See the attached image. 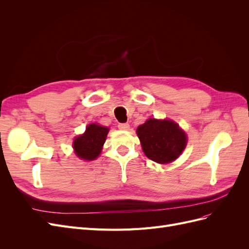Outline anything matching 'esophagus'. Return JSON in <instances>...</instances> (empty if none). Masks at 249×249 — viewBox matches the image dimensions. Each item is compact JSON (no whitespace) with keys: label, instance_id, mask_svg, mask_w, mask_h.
I'll return each mask as SVG.
<instances>
[{"label":"esophagus","instance_id":"1","mask_svg":"<svg viewBox=\"0 0 249 249\" xmlns=\"http://www.w3.org/2000/svg\"><path fill=\"white\" fill-rule=\"evenodd\" d=\"M118 129L123 130V131H126L130 129V124H118Z\"/></svg>","mask_w":249,"mask_h":249}]
</instances>
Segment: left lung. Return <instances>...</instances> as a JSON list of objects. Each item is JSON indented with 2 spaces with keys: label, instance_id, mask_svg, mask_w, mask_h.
I'll list each match as a JSON object with an SVG mask.
<instances>
[{
  "label": "left lung",
  "instance_id": "left-lung-1",
  "mask_svg": "<svg viewBox=\"0 0 249 249\" xmlns=\"http://www.w3.org/2000/svg\"><path fill=\"white\" fill-rule=\"evenodd\" d=\"M143 153L148 159L167 164L178 159L187 145V135L170 119L149 118L137 127Z\"/></svg>",
  "mask_w": 249,
  "mask_h": 249
}]
</instances>
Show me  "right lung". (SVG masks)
<instances>
[{
  "label": "right lung",
  "instance_id": "obj_1",
  "mask_svg": "<svg viewBox=\"0 0 249 249\" xmlns=\"http://www.w3.org/2000/svg\"><path fill=\"white\" fill-rule=\"evenodd\" d=\"M108 132L109 129L107 126H103L99 124H88L85 133L73 140L72 147L74 154L82 160H95L102 152Z\"/></svg>",
  "mask_w": 249,
  "mask_h": 249
}]
</instances>
